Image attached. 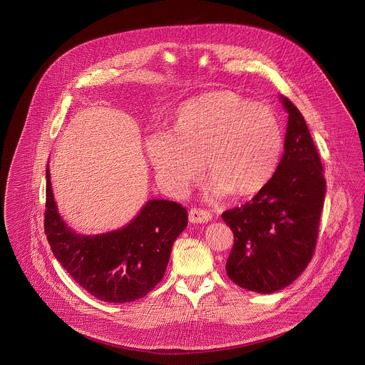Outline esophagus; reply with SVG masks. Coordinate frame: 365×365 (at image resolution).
<instances>
[{
	"label": "esophagus",
	"mask_w": 365,
	"mask_h": 365,
	"mask_svg": "<svg viewBox=\"0 0 365 365\" xmlns=\"http://www.w3.org/2000/svg\"><path fill=\"white\" fill-rule=\"evenodd\" d=\"M212 217H213V215L206 209L195 207V209H190V212H189L190 222H207L212 220Z\"/></svg>",
	"instance_id": "34e87169"
}]
</instances>
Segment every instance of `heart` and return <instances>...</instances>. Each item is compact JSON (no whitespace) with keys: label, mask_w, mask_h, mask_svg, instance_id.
I'll return each mask as SVG.
<instances>
[{"label":"heart","mask_w":365,"mask_h":365,"mask_svg":"<svg viewBox=\"0 0 365 365\" xmlns=\"http://www.w3.org/2000/svg\"><path fill=\"white\" fill-rule=\"evenodd\" d=\"M146 149L160 182L176 193L200 178L203 160L215 193L247 196L274 176L284 134L269 106L232 91H213L182 104L175 134H152Z\"/></svg>","instance_id":"obj_1"}]
</instances>
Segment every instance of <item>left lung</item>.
Listing matches in <instances>:
<instances>
[{
    "instance_id": "8db88e82",
    "label": "left lung",
    "mask_w": 365,
    "mask_h": 365,
    "mask_svg": "<svg viewBox=\"0 0 365 365\" xmlns=\"http://www.w3.org/2000/svg\"><path fill=\"white\" fill-rule=\"evenodd\" d=\"M284 156L259 192L221 217L234 234L225 271L247 291H281L306 269L319 234L326 179L306 121L288 97Z\"/></svg>"
}]
</instances>
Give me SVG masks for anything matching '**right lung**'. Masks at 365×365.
<instances>
[{
    "mask_svg": "<svg viewBox=\"0 0 365 365\" xmlns=\"http://www.w3.org/2000/svg\"><path fill=\"white\" fill-rule=\"evenodd\" d=\"M45 206V234L56 259L84 291L111 303L141 299L162 281L172 245L187 225L183 206L150 200L121 230L78 235L58 213L49 169Z\"/></svg>",
    "mask_w": 365,
    "mask_h": 365,
    "instance_id": "1",
    "label": "right lung"
}]
</instances>
